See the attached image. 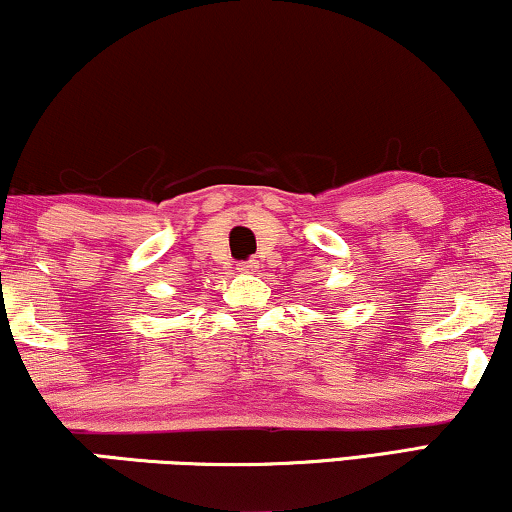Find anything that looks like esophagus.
Instances as JSON below:
<instances>
[{
    "instance_id": "obj_1",
    "label": "esophagus",
    "mask_w": 512,
    "mask_h": 512,
    "mask_svg": "<svg viewBox=\"0 0 512 512\" xmlns=\"http://www.w3.org/2000/svg\"><path fill=\"white\" fill-rule=\"evenodd\" d=\"M239 271L241 273H253V271H257V262H255V259H246V262H239Z\"/></svg>"
}]
</instances>
